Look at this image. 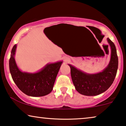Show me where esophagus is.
Here are the masks:
<instances>
[{
    "label": "esophagus",
    "instance_id": "1",
    "mask_svg": "<svg viewBox=\"0 0 126 126\" xmlns=\"http://www.w3.org/2000/svg\"><path fill=\"white\" fill-rule=\"evenodd\" d=\"M68 61V59H65V60H64V61H65V62H67V61Z\"/></svg>",
    "mask_w": 126,
    "mask_h": 126
}]
</instances>
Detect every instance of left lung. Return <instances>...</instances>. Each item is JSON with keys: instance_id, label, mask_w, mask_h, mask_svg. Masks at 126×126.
<instances>
[{"instance_id": "1", "label": "left lung", "mask_w": 126, "mask_h": 126, "mask_svg": "<svg viewBox=\"0 0 126 126\" xmlns=\"http://www.w3.org/2000/svg\"><path fill=\"white\" fill-rule=\"evenodd\" d=\"M111 49V57L109 64L101 72L95 74L86 73L68 64L71 76L75 89L86 96H96L105 92L112 84L118 67V58L114 43L107 39Z\"/></svg>"}]
</instances>
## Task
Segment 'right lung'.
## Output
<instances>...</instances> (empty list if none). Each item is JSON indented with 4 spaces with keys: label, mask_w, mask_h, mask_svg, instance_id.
<instances>
[{
    "label": "right lung",
    "mask_w": 126,
    "mask_h": 126,
    "mask_svg": "<svg viewBox=\"0 0 126 126\" xmlns=\"http://www.w3.org/2000/svg\"><path fill=\"white\" fill-rule=\"evenodd\" d=\"M17 45L12 48L9 61L12 78L20 90L30 96H43L52 91L56 76L63 61L47 63L36 72H23L15 59Z\"/></svg>",
    "instance_id": "obj_1"
}]
</instances>
